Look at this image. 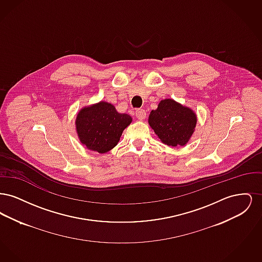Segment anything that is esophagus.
I'll return each instance as SVG.
<instances>
[{
    "mask_svg": "<svg viewBox=\"0 0 262 262\" xmlns=\"http://www.w3.org/2000/svg\"><path fill=\"white\" fill-rule=\"evenodd\" d=\"M135 114H136V117H137V119L140 120V121L144 120L145 117H146V112L143 109H137Z\"/></svg>",
    "mask_w": 262,
    "mask_h": 262,
    "instance_id": "34e87169",
    "label": "esophagus"
}]
</instances>
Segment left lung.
I'll return each mask as SVG.
<instances>
[{
    "mask_svg": "<svg viewBox=\"0 0 262 262\" xmlns=\"http://www.w3.org/2000/svg\"><path fill=\"white\" fill-rule=\"evenodd\" d=\"M148 123L163 143L183 146L194 132L196 116L192 110L174 100L165 99L156 110L151 111Z\"/></svg>",
    "mask_w": 262,
    "mask_h": 262,
    "instance_id": "8db88e82",
    "label": "left lung"
}]
</instances>
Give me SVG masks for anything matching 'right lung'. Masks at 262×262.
<instances>
[{"label":"right lung","instance_id":"obj_1","mask_svg":"<svg viewBox=\"0 0 262 262\" xmlns=\"http://www.w3.org/2000/svg\"><path fill=\"white\" fill-rule=\"evenodd\" d=\"M132 123V117L117 112L112 104L99 102L81 109L75 125L78 137L88 149L106 153L114 148L124 129Z\"/></svg>","mask_w":262,"mask_h":262}]
</instances>
